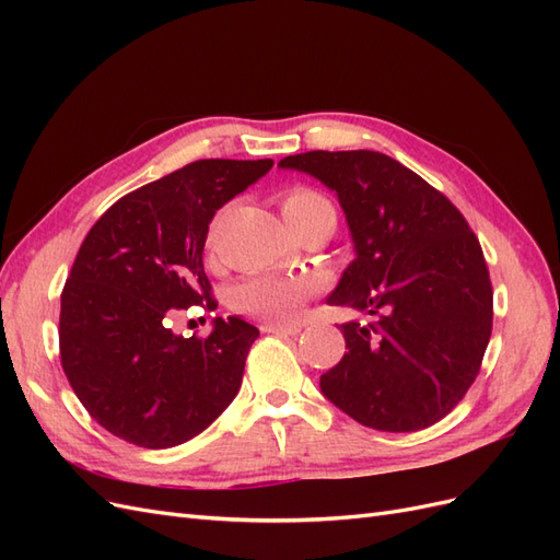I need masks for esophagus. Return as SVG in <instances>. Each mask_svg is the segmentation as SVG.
<instances>
[{
    "label": "esophagus",
    "instance_id": "esophagus-1",
    "mask_svg": "<svg viewBox=\"0 0 560 560\" xmlns=\"http://www.w3.org/2000/svg\"><path fill=\"white\" fill-rule=\"evenodd\" d=\"M303 325H299V322H294V325H284V322H264L261 325V331L266 334H290V336H296L301 331Z\"/></svg>",
    "mask_w": 560,
    "mask_h": 560
}]
</instances>
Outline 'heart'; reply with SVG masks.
I'll return each instance as SVG.
<instances>
[{
  "instance_id": "b5f03b06",
  "label": "heart",
  "mask_w": 560,
  "mask_h": 560,
  "mask_svg": "<svg viewBox=\"0 0 560 560\" xmlns=\"http://www.w3.org/2000/svg\"><path fill=\"white\" fill-rule=\"evenodd\" d=\"M280 210L294 231L317 217L334 214V206L311 186H294L280 198ZM212 245V238H210ZM315 292V284L308 278L299 276H254L245 280L233 296V306L241 313L259 315L268 319L292 317Z\"/></svg>"
}]
</instances>
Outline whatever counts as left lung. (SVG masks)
<instances>
[{
    "mask_svg": "<svg viewBox=\"0 0 560 560\" xmlns=\"http://www.w3.org/2000/svg\"><path fill=\"white\" fill-rule=\"evenodd\" d=\"M282 167L336 191L358 257L329 306L346 322V354L319 387L366 428L425 430L448 416L474 378L493 331V287L479 238L453 202L378 151H306Z\"/></svg>",
    "mask_w": 560,
    "mask_h": 560,
    "instance_id": "left-lung-1",
    "label": "left lung"
}]
</instances>
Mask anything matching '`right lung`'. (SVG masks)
I'll list each match as a JSON object with an SVG mask.
<instances>
[{
  "label": "right lung",
  "mask_w": 560,
  "mask_h": 560,
  "mask_svg": "<svg viewBox=\"0 0 560 560\" xmlns=\"http://www.w3.org/2000/svg\"><path fill=\"white\" fill-rule=\"evenodd\" d=\"M273 161L202 159L118 198L81 243L60 296V362L74 395L107 432L142 448L189 442L238 395L259 329L214 319L177 336L189 306L214 311L202 268L214 212Z\"/></svg>",
  "instance_id": "obj_1"
}]
</instances>
